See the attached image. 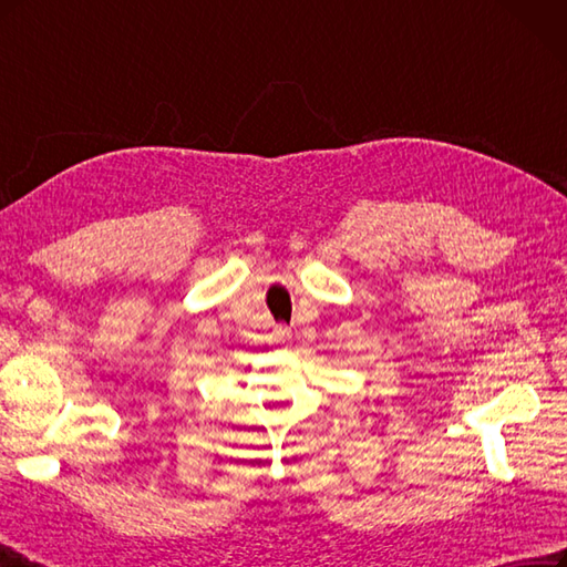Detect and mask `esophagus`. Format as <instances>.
Listing matches in <instances>:
<instances>
[{
	"instance_id": "34e87169",
	"label": "esophagus",
	"mask_w": 567,
	"mask_h": 567,
	"mask_svg": "<svg viewBox=\"0 0 567 567\" xmlns=\"http://www.w3.org/2000/svg\"><path fill=\"white\" fill-rule=\"evenodd\" d=\"M271 340H275V342H288L290 340V333H288V328H275V330H271Z\"/></svg>"
}]
</instances>
